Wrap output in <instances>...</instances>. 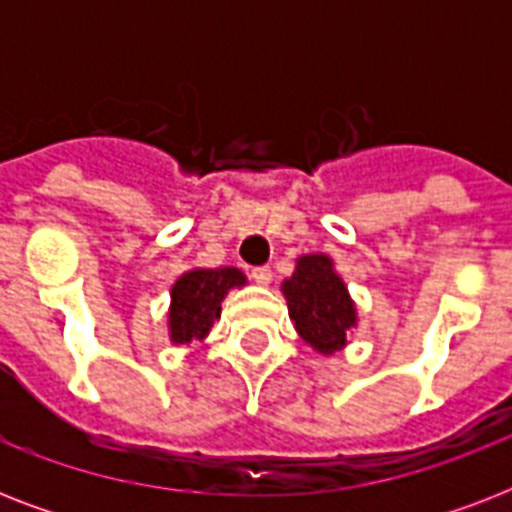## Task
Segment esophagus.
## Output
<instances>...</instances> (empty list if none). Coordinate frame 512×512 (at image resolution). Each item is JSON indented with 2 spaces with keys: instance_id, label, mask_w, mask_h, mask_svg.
<instances>
[{
  "instance_id": "1",
  "label": "esophagus",
  "mask_w": 512,
  "mask_h": 512,
  "mask_svg": "<svg viewBox=\"0 0 512 512\" xmlns=\"http://www.w3.org/2000/svg\"><path fill=\"white\" fill-rule=\"evenodd\" d=\"M249 276H252V281H255V284H260V287H268L273 279V273L268 265H257V268H252V271H249Z\"/></svg>"
}]
</instances>
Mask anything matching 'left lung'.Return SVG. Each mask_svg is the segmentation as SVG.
Returning <instances> with one entry per match:
<instances>
[{
  "mask_svg": "<svg viewBox=\"0 0 512 512\" xmlns=\"http://www.w3.org/2000/svg\"><path fill=\"white\" fill-rule=\"evenodd\" d=\"M284 295L289 319L308 345L321 353H335L345 345V335L356 324V308L327 255L300 257L292 279L284 281Z\"/></svg>",
  "mask_w": 512,
  "mask_h": 512,
  "instance_id": "1",
  "label": "left lung"
}]
</instances>
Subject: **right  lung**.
Segmentation results:
<instances>
[{"mask_svg": "<svg viewBox=\"0 0 512 512\" xmlns=\"http://www.w3.org/2000/svg\"><path fill=\"white\" fill-rule=\"evenodd\" d=\"M241 284H244V273L236 268H217V271L199 268V271L183 273L172 287V340L180 345L201 340L212 327V321L220 319V303L228 295V289L241 287Z\"/></svg>", "mask_w": 512, "mask_h": 512, "instance_id": "obj_1", "label": "right lung"}]
</instances>
